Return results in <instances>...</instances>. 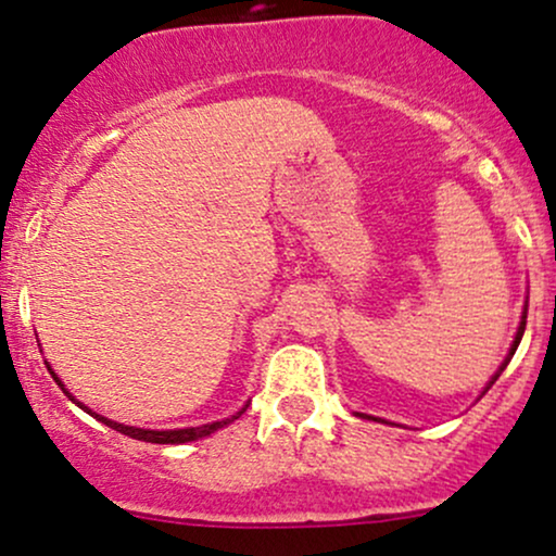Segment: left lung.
Returning <instances> with one entry per match:
<instances>
[{
	"label": "left lung",
	"instance_id": "8db88e82",
	"mask_svg": "<svg viewBox=\"0 0 556 556\" xmlns=\"http://www.w3.org/2000/svg\"><path fill=\"white\" fill-rule=\"evenodd\" d=\"M522 331H526V314H522V318H520V327H518V334H515V340H513V348H509V353H507V358H504V363L500 366V371H496L494 376H491V381H489V387L494 384L496 379H500V374L504 371V368H507V363H509V358H513L515 355V350H518V344H520V340H522ZM486 387V389H489ZM486 389H483V392H486ZM361 418H371V416H361ZM376 420V418H374Z\"/></svg>",
	"mask_w": 556,
	"mask_h": 556
}]
</instances>
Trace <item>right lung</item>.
<instances>
[{
	"instance_id": "add662e5",
	"label": "right lung",
	"mask_w": 556,
	"mask_h": 556,
	"mask_svg": "<svg viewBox=\"0 0 556 556\" xmlns=\"http://www.w3.org/2000/svg\"><path fill=\"white\" fill-rule=\"evenodd\" d=\"M49 371H52V368H49ZM52 376H54V381H56V384H60L62 389H65V384H62V381H60V376H56L54 371H52ZM65 394H67L70 400L75 402V405L83 407V410H86L88 416H93L96 420H101V424H106V426H110V429L119 431V433H125V437H130V439H140V442H151V444H185V442H195V439H201V437H208V433H214L216 429H225L227 424H232V420H238V418L242 416V413L248 410V405H242L240 410L235 413V416H229V418H225V420H214V424L193 426V429H175V431H151V429H136V426H125V424H117V420H110V418H104V416H96V413L88 410V407L83 405V402L75 400L73 394L67 392V389H65Z\"/></svg>"
}]
</instances>
